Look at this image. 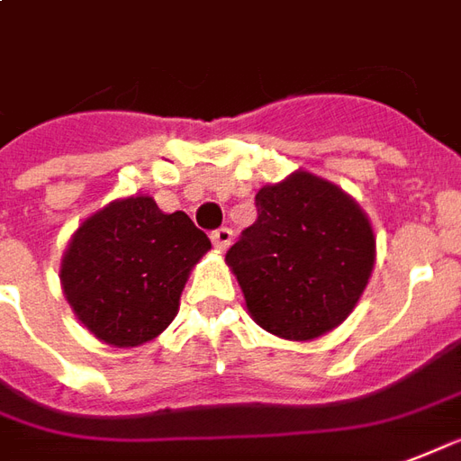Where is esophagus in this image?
<instances>
[{
    "mask_svg": "<svg viewBox=\"0 0 461 461\" xmlns=\"http://www.w3.org/2000/svg\"><path fill=\"white\" fill-rule=\"evenodd\" d=\"M211 240H213V248L223 253V250H228V245L233 243V230L230 228H218V230L211 233Z\"/></svg>",
    "mask_w": 461,
    "mask_h": 461,
    "instance_id": "1",
    "label": "esophagus"
}]
</instances>
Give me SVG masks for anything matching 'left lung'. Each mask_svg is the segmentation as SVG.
Listing matches in <instances>:
<instances>
[{"mask_svg":"<svg viewBox=\"0 0 461 461\" xmlns=\"http://www.w3.org/2000/svg\"><path fill=\"white\" fill-rule=\"evenodd\" d=\"M255 206L258 221L226 255L248 314L287 341L324 337L371 280V221L344 189L304 169L265 184Z\"/></svg>","mask_w":461,"mask_h":461,"instance_id":"left-lung-1","label":"left lung"}]
</instances>
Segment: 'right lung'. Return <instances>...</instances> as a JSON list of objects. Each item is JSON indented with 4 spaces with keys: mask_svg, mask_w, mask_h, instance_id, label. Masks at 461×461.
I'll return each instance as SVG.
<instances>
[{
    "mask_svg": "<svg viewBox=\"0 0 461 461\" xmlns=\"http://www.w3.org/2000/svg\"><path fill=\"white\" fill-rule=\"evenodd\" d=\"M208 250V235L184 211L161 213L147 194L115 198L70 235L60 290L93 337L134 348L174 321L184 285Z\"/></svg>",
    "mask_w": 461,
    "mask_h": 461,
    "instance_id": "right-lung-1",
    "label": "right lung"
}]
</instances>
